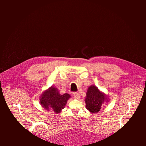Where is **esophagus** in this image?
I'll use <instances>...</instances> for the list:
<instances>
[{
  "instance_id": "obj_1",
  "label": "esophagus",
  "mask_w": 146,
  "mask_h": 146,
  "mask_svg": "<svg viewBox=\"0 0 146 146\" xmlns=\"http://www.w3.org/2000/svg\"><path fill=\"white\" fill-rule=\"evenodd\" d=\"M74 97L75 99H78L80 98V95L79 94L78 92H74Z\"/></svg>"
}]
</instances>
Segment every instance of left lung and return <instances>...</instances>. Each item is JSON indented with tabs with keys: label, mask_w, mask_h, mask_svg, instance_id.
<instances>
[{
	"label": "left lung",
	"mask_w": 146,
	"mask_h": 146,
	"mask_svg": "<svg viewBox=\"0 0 146 146\" xmlns=\"http://www.w3.org/2000/svg\"><path fill=\"white\" fill-rule=\"evenodd\" d=\"M109 97L95 85L88 87L85 99L86 108L91 113H98L105 102H109Z\"/></svg>",
	"instance_id": "1"
}]
</instances>
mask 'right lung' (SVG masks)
I'll return each instance as SVG.
<instances>
[{
	"instance_id": "add662e5",
	"label": "right lung",
	"mask_w": 146,
	"mask_h": 146,
	"mask_svg": "<svg viewBox=\"0 0 146 146\" xmlns=\"http://www.w3.org/2000/svg\"><path fill=\"white\" fill-rule=\"evenodd\" d=\"M70 96L68 93L61 94L55 86H50L42 92L39 102L42 107L47 111H54L55 113H60L67 104Z\"/></svg>"
}]
</instances>
